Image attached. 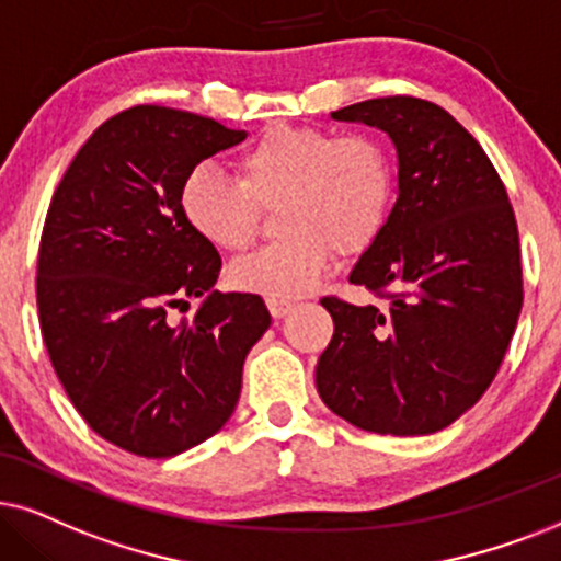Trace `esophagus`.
<instances>
[{
    "instance_id": "34e87169",
    "label": "esophagus",
    "mask_w": 561,
    "mask_h": 561,
    "mask_svg": "<svg viewBox=\"0 0 561 561\" xmlns=\"http://www.w3.org/2000/svg\"><path fill=\"white\" fill-rule=\"evenodd\" d=\"M266 305H268V313H272L274 318L287 316L289 310H293V302H289V300H276V297H266Z\"/></svg>"
}]
</instances>
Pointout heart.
Returning <instances> with one entry per match:
<instances>
[{
  "label": "heart",
  "mask_w": 561,
  "mask_h": 561,
  "mask_svg": "<svg viewBox=\"0 0 561 561\" xmlns=\"http://www.w3.org/2000/svg\"><path fill=\"white\" fill-rule=\"evenodd\" d=\"M240 181L196 165L179 204L188 228L222 251H243L259 228V207L279 204V240L232 266V285L276 300H295L325 274L331 248L365 251L386 225L393 202V165L386 147L365 134L274 124L238 158Z\"/></svg>",
  "instance_id": "b5f03b06"
}]
</instances>
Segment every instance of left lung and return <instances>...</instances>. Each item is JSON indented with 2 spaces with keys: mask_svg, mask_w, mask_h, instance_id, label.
I'll use <instances>...</instances> for the list:
<instances>
[{
  "mask_svg": "<svg viewBox=\"0 0 561 561\" xmlns=\"http://www.w3.org/2000/svg\"><path fill=\"white\" fill-rule=\"evenodd\" d=\"M331 118L391 137L399 188L350 272L382 302L321 300L333 336L318 357V396L375 435H432L484 396L515 333L523 268L513 207L479 141L435 103L375 98Z\"/></svg>",
  "mask_w": 561,
  "mask_h": 561,
  "instance_id": "left-lung-1",
  "label": "left lung"
}]
</instances>
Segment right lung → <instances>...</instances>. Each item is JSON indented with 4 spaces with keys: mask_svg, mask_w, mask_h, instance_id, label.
<instances>
[{
    "mask_svg": "<svg viewBox=\"0 0 561 561\" xmlns=\"http://www.w3.org/2000/svg\"><path fill=\"white\" fill-rule=\"evenodd\" d=\"M245 139L215 118L137 105L92 131L48 207L38 318L69 401L103 439L170 458L222 430L264 300L217 293L222 259L183 219L198 162ZM203 300L191 322L173 309Z\"/></svg>",
    "mask_w": 561,
    "mask_h": 561,
    "instance_id": "right-lung-1",
    "label": "right lung"
}]
</instances>
